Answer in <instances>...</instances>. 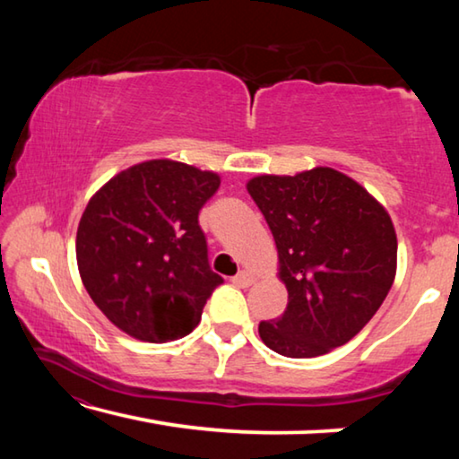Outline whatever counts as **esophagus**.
I'll return each instance as SVG.
<instances>
[{"label": "esophagus", "mask_w": 459, "mask_h": 459, "mask_svg": "<svg viewBox=\"0 0 459 459\" xmlns=\"http://www.w3.org/2000/svg\"><path fill=\"white\" fill-rule=\"evenodd\" d=\"M232 283H235L237 287H248V285L255 283V277L248 273V271H240V273L232 277Z\"/></svg>", "instance_id": "34e87169"}]
</instances>
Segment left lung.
<instances>
[{"label": "left lung", "instance_id": "8db88e82", "mask_svg": "<svg viewBox=\"0 0 459 459\" xmlns=\"http://www.w3.org/2000/svg\"><path fill=\"white\" fill-rule=\"evenodd\" d=\"M247 190L265 216L287 287L283 316L259 336L287 359H314L352 340L383 304L397 273L388 212L332 168L257 176Z\"/></svg>", "mask_w": 459, "mask_h": 459}]
</instances>
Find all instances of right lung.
<instances>
[{"instance_id": "1", "label": "right lung", "mask_w": 459, "mask_h": 459, "mask_svg": "<svg viewBox=\"0 0 459 459\" xmlns=\"http://www.w3.org/2000/svg\"><path fill=\"white\" fill-rule=\"evenodd\" d=\"M219 186L214 172L152 160L123 169L89 200L76 261L91 299L119 330L161 344L196 328L222 283L198 224Z\"/></svg>"}]
</instances>
